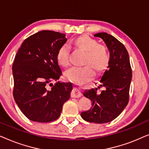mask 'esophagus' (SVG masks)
<instances>
[{"mask_svg": "<svg viewBox=\"0 0 149 149\" xmlns=\"http://www.w3.org/2000/svg\"><path fill=\"white\" fill-rule=\"evenodd\" d=\"M81 96V91L77 88H74L71 92V97H79Z\"/></svg>", "mask_w": 149, "mask_h": 149, "instance_id": "obj_1", "label": "esophagus"}]
</instances>
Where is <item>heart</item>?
Wrapping results in <instances>:
<instances>
[{
    "label": "heart",
    "instance_id": "heart-1",
    "mask_svg": "<svg viewBox=\"0 0 149 149\" xmlns=\"http://www.w3.org/2000/svg\"><path fill=\"white\" fill-rule=\"evenodd\" d=\"M74 47L85 52L82 67H72L66 71L65 76L69 81L74 83H83L94 76L95 72H102L109 66L110 54L107 47L98 44L96 40L87 35L79 36L73 40ZM70 50L67 45H63L59 48L56 58L62 66L70 64Z\"/></svg>",
    "mask_w": 149,
    "mask_h": 149
}]
</instances>
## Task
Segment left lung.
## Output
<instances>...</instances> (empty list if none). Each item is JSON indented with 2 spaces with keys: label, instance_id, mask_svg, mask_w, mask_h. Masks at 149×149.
Listing matches in <instances>:
<instances>
[{
  "label": "left lung",
  "instance_id": "obj_1",
  "mask_svg": "<svg viewBox=\"0 0 149 149\" xmlns=\"http://www.w3.org/2000/svg\"><path fill=\"white\" fill-rule=\"evenodd\" d=\"M107 44L110 52V63L97 88L83 92L92 102L89 111L82 112L85 121L95 123L112 121L122 113L128 104L132 72L129 54L125 46L113 36L106 32L94 34ZM101 87L103 90L99 92Z\"/></svg>",
  "mask_w": 149,
  "mask_h": 149
}]
</instances>
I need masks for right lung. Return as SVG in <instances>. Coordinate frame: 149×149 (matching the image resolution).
Segmentation results:
<instances>
[{"label":"right lung","mask_w":149,"mask_h":149,"mask_svg":"<svg viewBox=\"0 0 149 149\" xmlns=\"http://www.w3.org/2000/svg\"><path fill=\"white\" fill-rule=\"evenodd\" d=\"M65 35L42 30L26 38L15 56L12 67L13 97L24 115L32 121L48 123L58 119L63 105L70 98L72 83H52L62 74L56 55L67 41Z\"/></svg>","instance_id":"1"}]
</instances>
